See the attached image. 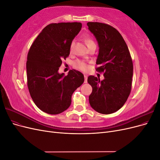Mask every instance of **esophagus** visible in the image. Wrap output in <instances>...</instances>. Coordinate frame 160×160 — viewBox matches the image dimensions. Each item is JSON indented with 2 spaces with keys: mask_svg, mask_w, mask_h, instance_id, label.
Listing matches in <instances>:
<instances>
[{
  "mask_svg": "<svg viewBox=\"0 0 160 160\" xmlns=\"http://www.w3.org/2000/svg\"><path fill=\"white\" fill-rule=\"evenodd\" d=\"M84 77H85V83H88V76L87 75H84Z\"/></svg>",
  "mask_w": 160,
  "mask_h": 160,
  "instance_id": "obj_1",
  "label": "esophagus"
}]
</instances>
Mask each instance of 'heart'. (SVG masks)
Segmentation results:
<instances>
[{
    "label": "heart",
    "mask_w": 160,
    "mask_h": 160,
    "mask_svg": "<svg viewBox=\"0 0 160 160\" xmlns=\"http://www.w3.org/2000/svg\"><path fill=\"white\" fill-rule=\"evenodd\" d=\"M84 41L88 47L93 45V44H95L94 41L92 40L91 38H90L89 37H85L84 38ZM74 45H75V41H72L70 44V51L71 52H72V50H73ZM73 65H74L75 67H76V68L79 69L81 71H87L89 69V66H88V63H87L85 61H82V60H77L76 61L74 62Z\"/></svg>",
    "instance_id": "heart-1"
}]
</instances>
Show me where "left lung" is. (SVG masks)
Returning <instances> with one entry per match:
<instances>
[{"label": "left lung", "instance_id": "8db88e82", "mask_svg": "<svg viewBox=\"0 0 160 160\" xmlns=\"http://www.w3.org/2000/svg\"><path fill=\"white\" fill-rule=\"evenodd\" d=\"M89 30L99 45L96 71L103 72L100 81L90 75L88 82L92 87L89 97L90 105L102 114L118 111L126 102L132 89L133 62L128 47L119 31L105 23L89 22Z\"/></svg>", "mask_w": 160, "mask_h": 160}]
</instances>
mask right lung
<instances>
[{"mask_svg": "<svg viewBox=\"0 0 160 160\" xmlns=\"http://www.w3.org/2000/svg\"><path fill=\"white\" fill-rule=\"evenodd\" d=\"M81 22L51 23L45 27L27 55V85L34 103L44 112L56 115L68 109L73 92L84 76L72 69L65 76L58 71L70 54V44L81 29Z\"/></svg>", "mask_w": 160, "mask_h": 160, "instance_id": "obj_1", "label": "right lung"}]
</instances>
